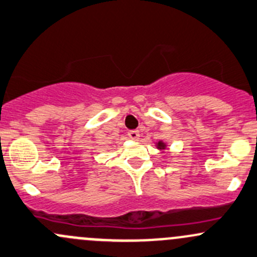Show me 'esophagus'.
Returning a JSON list of instances; mask_svg holds the SVG:
<instances>
[{
	"label": "esophagus",
	"mask_w": 257,
	"mask_h": 257,
	"mask_svg": "<svg viewBox=\"0 0 257 257\" xmlns=\"http://www.w3.org/2000/svg\"><path fill=\"white\" fill-rule=\"evenodd\" d=\"M127 135L130 139L134 141H137L140 139V131H137V130H131V131H128Z\"/></svg>",
	"instance_id": "1"
}]
</instances>
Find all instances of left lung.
<instances>
[{
  "label": "left lung",
  "mask_w": 257,
  "mask_h": 257,
  "mask_svg": "<svg viewBox=\"0 0 257 257\" xmlns=\"http://www.w3.org/2000/svg\"><path fill=\"white\" fill-rule=\"evenodd\" d=\"M165 147H167V145H165L164 142H163V141H159L158 143H157V148H158V150H165Z\"/></svg>",
  "instance_id": "obj_1"
}]
</instances>
